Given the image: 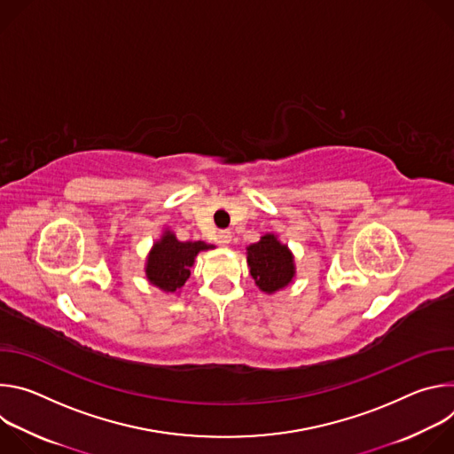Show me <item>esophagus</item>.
I'll return each mask as SVG.
<instances>
[{
	"label": "esophagus",
	"instance_id": "34e87169",
	"mask_svg": "<svg viewBox=\"0 0 454 454\" xmlns=\"http://www.w3.org/2000/svg\"><path fill=\"white\" fill-rule=\"evenodd\" d=\"M217 239H219V244L221 246H228L230 242H231V231H219V235H217Z\"/></svg>",
	"mask_w": 454,
	"mask_h": 454
}]
</instances>
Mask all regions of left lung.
I'll list each match as a JSON object with an SVG mask.
<instances>
[{
  "label": "left lung",
  "instance_id": "left-lung-1",
  "mask_svg": "<svg viewBox=\"0 0 454 454\" xmlns=\"http://www.w3.org/2000/svg\"><path fill=\"white\" fill-rule=\"evenodd\" d=\"M249 275L256 287L266 294H275L294 282V254L278 235L264 233L258 242L246 247Z\"/></svg>",
  "mask_w": 454,
  "mask_h": 454
}]
</instances>
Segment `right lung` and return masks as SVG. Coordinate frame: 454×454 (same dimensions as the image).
<instances>
[{"label": "right lung", "instance_id": "1", "mask_svg": "<svg viewBox=\"0 0 454 454\" xmlns=\"http://www.w3.org/2000/svg\"><path fill=\"white\" fill-rule=\"evenodd\" d=\"M214 247V244L203 240H177L176 233L165 228L147 254L145 277L151 286L165 294H179L190 277V268L196 262V256Z\"/></svg>", "mask_w": 454, "mask_h": 454}]
</instances>
